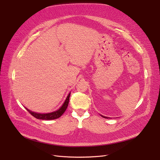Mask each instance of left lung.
Listing matches in <instances>:
<instances>
[{"label":"left lung","instance_id":"8db88e82","mask_svg":"<svg viewBox=\"0 0 160 160\" xmlns=\"http://www.w3.org/2000/svg\"><path fill=\"white\" fill-rule=\"evenodd\" d=\"M102 117H104V118H106V119H108V117H104V116H102V115H101Z\"/></svg>","mask_w":160,"mask_h":160}]
</instances>
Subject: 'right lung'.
Returning a JSON list of instances; mask_svg holds the SVG:
<instances>
[{
    "instance_id": "right-lung-1",
    "label": "right lung",
    "mask_w": 160,
    "mask_h": 160,
    "mask_svg": "<svg viewBox=\"0 0 160 160\" xmlns=\"http://www.w3.org/2000/svg\"><path fill=\"white\" fill-rule=\"evenodd\" d=\"M70 94L71 93L67 96L65 101L64 102L63 104L62 105V106L58 110L52 112V113H35L33 112L30 110H29L28 109H27V108L26 110L32 115L35 117L36 119H42V120H52V119H56L59 118V117H61L63 113L65 112V111L66 110V109L68 106L69 104V97H70Z\"/></svg>"
}]
</instances>
